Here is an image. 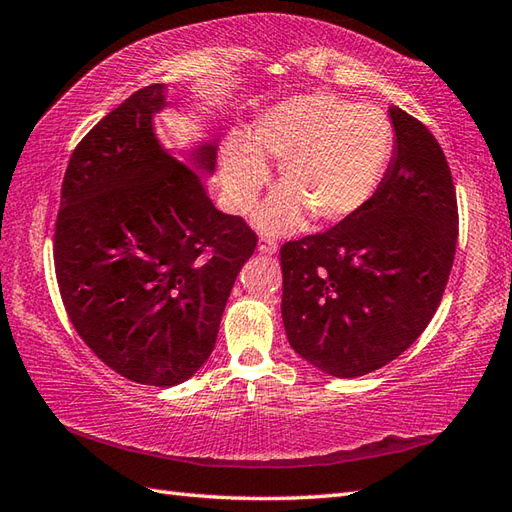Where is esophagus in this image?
Masks as SVG:
<instances>
[{
    "label": "esophagus",
    "mask_w": 512,
    "mask_h": 512,
    "mask_svg": "<svg viewBox=\"0 0 512 512\" xmlns=\"http://www.w3.org/2000/svg\"><path fill=\"white\" fill-rule=\"evenodd\" d=\"M257 248H259V253H264V255H273V253H277L279 244L275 242L273 237H259V244H257Z\"/></svg>",
    "instance_id": "1"
}]
</instances>
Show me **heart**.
I'll use <instances>...</instances> for the list:
<instances>
[{"label": "heart", "instance_id": "heart-1", "mask_svg": "<svg viewBox=\"0 0 512 512\" xmlns=\"http://www.w3.org/2000/svg\"><path fill=\"white\" fill-rule=\"evenodd\" d=\"M394 129L383 110L334 94L295 96L255 127L253 147L228 145L222 182L237 213L253 209L268 180L262 158L279 162V187L259 222L275 233L295 231L310 217L336 224L358 213L385 176Z\"/></svg>", "mask_w": 512, "mask_h": 512}]
</instances>
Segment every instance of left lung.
Returning a JSON list of instances; mask_svg holds the SVG:
<instances>
[{
    "label": "left lung",
    "mask_w": 512,
    "mask_h": 512,
    "mask_svg": "<svg viewBox=\"0 0 512 512\" xmlns=\"http://www.w3.org/2000/svg\"><path fill=\"white\" fill-rule=\"evenodd\" d=\"M396 154L361 211L281 246L290 347L321 372L356 378L398 358L436 314L458 242L444 151L418 118L389 107Z\"/></svg>",
    "instance_id": "1"
}]
</instances>
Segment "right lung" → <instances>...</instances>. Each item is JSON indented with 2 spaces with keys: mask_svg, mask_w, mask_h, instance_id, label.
<instances>
[{
  "mask_svg": "<svg viewBox=\"0 0 512 512\" xmlns=\"http://www.w3.org/2000/svg\"><path fill=\"white\" fill-rule=\"evenodd\" d=\"M165 85L134 92L72 151L54 224L65 312L116 374L171 387L211 356L237 273L257 235L217 211L200 176L158 145ZM215 147L195 151L211 173Z\"/></svg>",
  "mask_w": 512,
  "mask_h": 512,
  "instance_id": "obj_1",
  "label": "right lung"
}]
</instances>
